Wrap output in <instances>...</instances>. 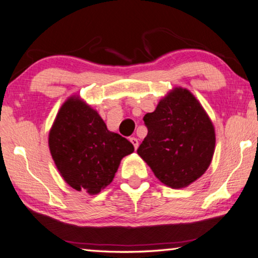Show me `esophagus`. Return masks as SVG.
<instances>
[{
	"instance_id": "obj_1",
	"label": "esophagus",
	"mask_w": 258,
	"mask_h": 258,
	"mask_svg": "<svg viewBox=\"0 0 258 258\" xmlns=\"http://www.w3.org/2000/svg\"><path fill=\"white\" fill-rule=\"evenodd\" d=\"M130 141L132 142V145L134 146V149L137 150L138 149V147H139V141H138V139L137 138H130Z\"/></svg>"
}]
</instances>
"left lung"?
Masks as SVG:
<instances>
[{
	"label": "left lung",
	"instance_id": "1",
	"mask_svg": "<svg viewBox=\"0 0 258 258\" xmlns=\"http://www.w3.org/2000/svg\"><path fill=\"white\" fill-rule=\"evenodd\" d=\"M147 137L138 154L160 182L185 187L211 164L215 132L211 119L189 91L176 87L143 117Z\"/></svg>",
	"mask_w": 258,
	"mask_h": 258
}]
</instances>
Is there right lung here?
<instances>
[{
    "label": "right lung",
    "instance_id": "add662e5",
    "mask_svg": "<svg viewBox=\"0 0 258 258\" xmlns=\"http://www.w3.org/2000/svg\"><path fill=\"white\" fill-rule=\"evenodd\" d=\"M49 147L63 180L90 195L110 184L121 158L134 151L127 139L108 131L97 111L74 98L60 108Z\"/></svg>",
    "mask_w": 258,
    "mask_h": 258
}]
</instances>
